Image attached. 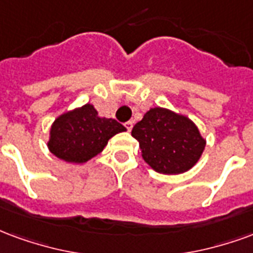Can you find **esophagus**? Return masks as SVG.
<instances>
[{"label":"esophagus","mask_w":253,"mask_h":253,"mask_svg":"<svg viewBox=\"0 0 253 253\" xmlns=\"http://www.w3.org/2000/svg\"><path fill=\"white\" fill-rule=\"evenodd\" d=\"M125 128H126V130H128V132H130V130H132V128H133V123H132V121L125 123Z\"/></svg>","instance_id":"esophagus-1"}]
</instances>
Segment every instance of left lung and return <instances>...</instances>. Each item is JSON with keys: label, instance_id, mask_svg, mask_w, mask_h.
<instances>
[{"label": "left lung", "instance_id": "obj_1", "mask_svg": "<svg viewBox=\"0 0 253 253\" xmlns=\"http://www.w3.org/2000/svg\"><path fill=\"white\" fill-rule=\"evenodd\" d=\"M141 156L156 172L183 174L202 156L206 140L194 121L166 108H151L132 129Z\"/></svg>", "mask_w": 253, "mask_h": 253}]
</instances>
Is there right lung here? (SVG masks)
I'll use <instances>...</instances> for the list:
<instances>
[{
    "mask_svg": "<svg viewBox=\"0 0 253 253\" xmlns=\"http://www.w3.org/2000/svg\"><path fill=\"white\" fill-rule=\"evenodd\" d=\"M125 130L124 125L101 117L94 105L86 104L55 119L47 147L58 159L81 165L102 152L114 134Z\"/></svg>",
    "mask_w": 253,
    "mask_h": 253,
    "instance_id": "add662e5",
    "label": "right lung"
}]
</instances>
